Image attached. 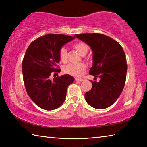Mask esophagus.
Segmentation results:
<instances>
[{
  "mask_svg": "<svg viewBox=\"0 0 147 147\" xmlns=\"http://www.w3.org/2000/svg\"><path fill=\"white\" fill-rule=\"evenodd\" d=\"M75 80H76V81H80V82H81V81H82V80H83V79H82V78H75Z\"/></svg>",
  "mask_w": 147,
  "mask_h": 147,
  "instance_id": "1",
  "label": "esophagus"
}]
</instances>
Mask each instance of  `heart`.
<instances>
[{
  "label": "heart",
  "mask_w": 147,
  "mask_h": 147,
  "mask_svg": "<svg viewBox=\"0 0 147 147\" xmlns=\"http://www.w3.org/2000/svg\"><path fill=\"white\" fill-rule=\"evenodd\" d=\"M74 49L80 54L81 56H85L89 51V47L86 43H76L73 45ZM59 58L60 61L65 63L67 61V50L65 47H61L59 51ZM87 67L84 63H69L65 65L63 68L64 73L70 74L74 76H80L86 70Z\"/></svg>",
  "instance_id": "heart-1"
}]
</instances>
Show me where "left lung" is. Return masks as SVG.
<instances>
[{"instance_id": "obj_1", "label": "left lung", "mask_w": 147, "mask_h": 147, "mask_svg": "<svg viewBox=\"0 0 147 147\" xmlns=\"http://www.w3.org/2000/svg\"><path fill=\"white\" fill-rule=\"evenodd\" d=\"M74 36L91 47L93 66L89 74L100 78L98 82L91 81L92 88L85 94L87 103L96 109L108 108L117 100L125 84L128 68L125 53L118 42L104 34Z\"/></svg>"}]
</instances>
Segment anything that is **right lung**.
<instances>
[{
    "label": "right lung",
    "instance_id": "right-lung-1",
    "mask_svg": "<svg viewBox=\"0 0 147 147\" xmlns=\"http://www.w3.org/2000/svg\"><path fill=\"white\" fill-rule=\"evenodd\" d=\"M74 38L49 34L36 39L27 49L22 63L23 80L27 93L39 108L53 110L65 101L67 87L73 83L74 77L64 74L51 80L49 76L60 72L57 69L59 49Z\"/></svg>",
    "mask_w": 147,
    "mask_h": 147
}]
</instances>
